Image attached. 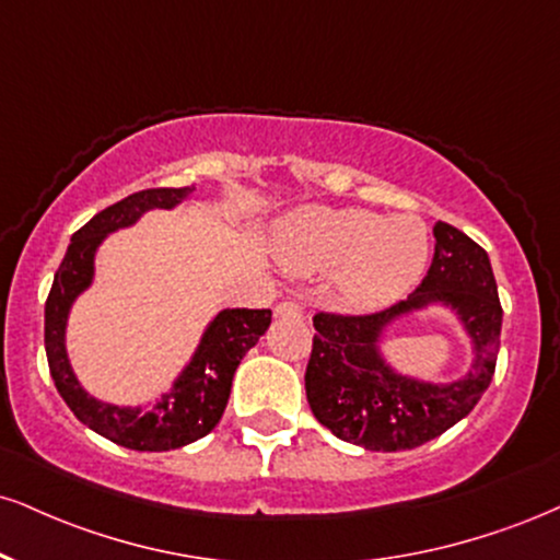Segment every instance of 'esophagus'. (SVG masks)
Masks as SVG:
<instances>
[{
  "label": "esophagus",
  "instance_id": "1",
  "mask_svg": "<svg viewBox=\"0 0 560 560\" xmlns=\"http://www.w3.org/2000/svg\"><path fill=\"white\" fill-rule=\"evenodd\" d=\"M273 315H276V318H281V320H298V318H302V305H300V302H294V300H284V302H279V305H276Z\"/></svg>",
  "mask_w": 560,
  "mask_h": 560
}]
</instances>
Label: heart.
<instances>
[{"mask_svg": "<svg viewBox=\"0 0 560 560\" xmlns=\"http://www.w3.org/2000/svg\"><path fill=\"white\" fill-rule=\"evenodd\" d=\"M276 255L289 271H336L341 300L373 310L404 298L422 279L430 232L412 213L381 219L365 208H305L281 224Z\"/></svg>", "mask_w": 560, "mask_h": 560, "instance_id": "1", "label": "heart"}]
</instances>
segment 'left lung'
Wrapping results in <instances>:
<instances>
[{"label": "left lung", "mask_w": 560, "mask_h": 560, "mask_svg": "<svg viewBox=\"0 0 560 560\" xmlns=\"http://www.w3.org/2000/svg\"><path fill=\"white\" fill-rule=\"evenodd\" d=\"M435 255L407 300L373 315L318 313L305 370L315 420L368 451H404L464 420L495 373L503 310L488 253L456 226H433ZM448 306L474 341V368L459 382L433 384L390 369L380 352L385 328L404 314Z\"/></svg>", "instance_id": "left-lung-1"}]
</instances>
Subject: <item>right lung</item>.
Instances as JSON below:
<instances>
[{
    "label": "right lung",
    "instance_id": "obj_1",
    "mask_svg": "<svg viewBox=\"0 0 560 560\" xmlns=\"http://www.w3.org/2000/svg\"><path fill=\"white\" fill-rule=\"evenodd\" d=\"M192 190L195 187L140 190L93 215L72 234L46 300L44 345L59 396L83 425L132 451H172L211 433L226 409L234 370L271 326V310L229 307L215 313L172 390L161 394L148 407H117V404L98 401L80 386L78 375L72 373L65 347L67 318L72 302L93 284V260L98 245L106 234L132 226L145 211L179 206L182 200L190 198Z\"/></svg>",
    "mask_w": 560,
    "mask_h": 560
}]
</instances>
